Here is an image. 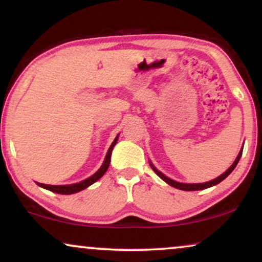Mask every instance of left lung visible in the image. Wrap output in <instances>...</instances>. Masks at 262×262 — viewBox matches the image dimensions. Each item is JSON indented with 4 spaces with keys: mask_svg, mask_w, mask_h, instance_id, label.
I'll use <instances>...</instances> for the list:
<instances>
[{
    "mask_svg": "<svg viewBox=\"0 0 262 262\" xmlns=\"http://www.w3.org/2000/svg\"><path fill=\"white\" fill-rule=\"evenodd\" d=\"M242 151H243V148L239 150V152H238V155H237V157H236V160L234 161V163L231 164V167L229 168V169L227 170V171H224L223 174L222 175H220V177L218 178H216V179H213V180H211V181H207V182H204V184H182V182H178V181H174V180H171V179H169V178H167L166 175L164 174H162L161 173L160 170H157L155 167H154V164L150 162V167L152 168V170L155 171V173L159 175V177L162 179L163 181H166L168 185H170V186H173V187H175V188H178V189H182V191H199V189H205V188H209V187H212V186H214V185H217V184H220L221 181H223L225 178L228 177L229 174L231 173L232 170L235 169V167L237 166V163H238V161H239V159H241V156H242Z\"/></svg>",
    "mask_w": 262,
    "mask_h": 262,
    "instance_id": "obj_1",
    "label": "left lung"
}]
</instances>
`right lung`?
<instances>
[{
    "label": "right lung",
    "instance_id": "obj_1",
    "mask_svg": "<svg viewBox=\"0 0 262 262\" xmlns=\"http://www.w3.org/2000/svg\"><path fill=\"white\" fill-rule=\"evenodd\" d=\"M118 137H119V136H117L112 144H111L108 151H107V154H106L105 161H103L102 166L100 167V169L96 171L94 175H92L91 178L85 179V180L78 182V184H73V185H57L56 186V185L39 184V182H37V185L40 186V187H42V188H45V189H49V191H51V192L59 193V194H73V193H77V192L82 191V189L87 188L88 186H91L92 184H94L95 181H98L99 179L106 173V170L108 169V166H110V162H111V155H112L113 146L116 145V143L118 141Z\"/></svg>",
    "mask_w": 262,
    "mask_h": 262
}]
</instances>
